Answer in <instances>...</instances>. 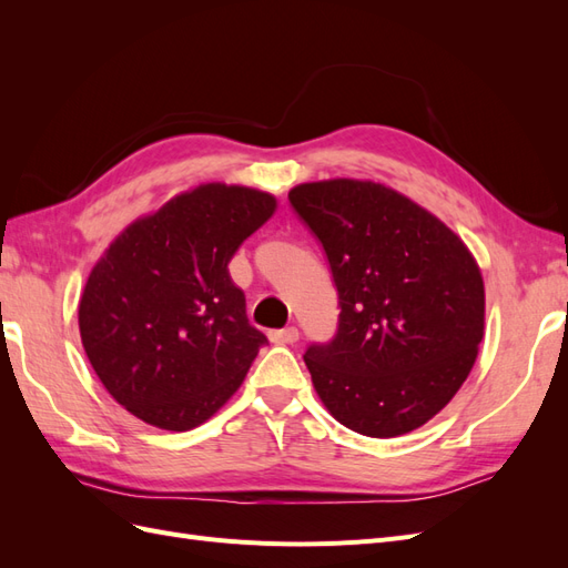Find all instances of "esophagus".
Masks as SVG:
<instances>
[{
    "instance_id": "34e87169",
    "label": "esophagus",
    "mask_w": 568,
    "mask_h": 568,
    "mask_svg": "<svg viewBox=\"0 0 568 568\" xmlns=\"http://www.w3.org/2000/svg\"><path fill=\"white\" fill-rule=\"evenodd\" d=\"M267 336H270L272 343L284 346V343H296L298 341V329H296V326H286V329H274Z\"/></svg>"
}]
</instances>
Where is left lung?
<instances>
[{
  "instance_id": "8db88e82",
  "label": "left lung",
  "mask_w": 568,
  "mask_h": 568,
  "mask_svg": "<svg viewBox=\"0 0 568 568\" xmlns=\"http://www.w3.org/2000/svg\"><path fill=\"white\" fill-rule=\"evenodd\" d=\"M288 201L322 242L338 288L336 338L305 353L322 405L369 438L415 432L476 363L486 288L474 253L382 182H303Z\"/></svg>"
}]
</instances>
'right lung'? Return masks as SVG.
Segmentation results:
<instances>
[{
  "label": "right lung",
  "instance_id": "obj_1",
  "mask_svg": "<svg viewBox=\"0 0 568 568\" xmlns=\"http://www.w3.org/2000/svg\"><path fill=\"white\" fill-rule=\"evenodd\" d=\"M274 211L270 192L205 182L130 222L99 257L78 305L80 338L130 415L189 432L244 384L267 338L227 265Z\"/></svg>",
  "mask_w": 568,
  "mask_h": 568
}]
</instances>
